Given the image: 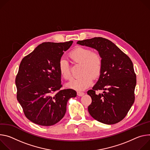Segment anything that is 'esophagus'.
<instances>
[{"label": "esophagus", "instance_id": "34e87169", "mask_svg": "<svg viewBox=\"0 0 150 150\" xmlns=\"http://www.w3.org/2000/svg\"><path fill=\"white\" fill-rule=\"evenodd\" d=\"M77 94L78 96H81L83 95L85 93H84L83 92H77Z\"/></svg>", "mask_w": 150, "mask_h": 150}]
</instances>
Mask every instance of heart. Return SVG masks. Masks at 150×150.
<instances>
[{"instance_id": "1", "label": "heart", "mask_w": 150, "mask_h": 150, "mask_svg": "<svg viewBox=\"0 0 150 150\" xmlns=\"http://www.w3.org/2000/svg\"><path fill=\"white\" fill-rule=\"evenodd\" d=\"M70 57L75 62L82 63L81 76L72 79L68 86L76 91H81L89 88L92 83L93 77L100 74L103 67V59L97 52L83 47H77L69 54ZM58 70L61 76L69 80L71 78V73L69 64L65 59H61L58 64Z\"/></svg>"}]
</instances>
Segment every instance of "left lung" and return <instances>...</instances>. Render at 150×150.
Masks as SVG:
<instances>
[{
  "instance_id": "8db88e82",
  "label": "left lung",
  "mask_w": 150,
  "mask_h": 150,
  "mask_svg": "<svg viewBox=\"0 0 150 150\" xmlns=\"http://www.w3.org/2000/svg\"><path fill=\"white\" fill-rule=\"evenodd\" d=\"M77 44L97 50L103 59L99 79L88 91L92 98L88 111L96 120L107 125L115 124L127 115L135 101L137 84L134 65L129 57L110 40L94 38L79 40ZM104 90L96 95V90Z\"/></svg>"
}]
</instances>
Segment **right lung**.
Here are the masks:
<instances>
[{
    "label": "right lung",
    "instance_id": "right-lung-1",
    "mask_svg": "<svg viewBox=\"0 0 150 150\" xmlns=\"http://www.w3.org/2000/svg\"><path fill=\"white\" fill-rule=\"evenodd\" d=\"M73 41L44 42L21 61L15 84L17 100L25 117L43 126H52L64 116L67 103L77 95L76 91L62 87L58 64Z\"/></svg>",
    "mask_w": 150,
    "mask_h": 150
}]
</instances>
